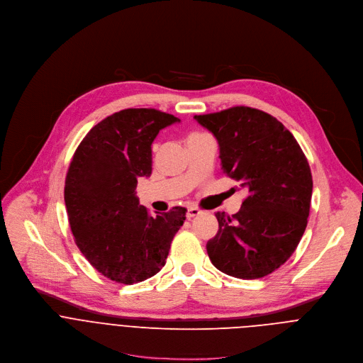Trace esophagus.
<instances>
[{
  "instance_id": "34e87169",
  "label": "esophagus",
  "mask_w": 363,
  "mask_h": 363,
  "mask_svg": "<svg viewBox=\"0 0 363 363\" xmlns=\"http://www.w3.org/2000/svg\"><path fill=\"white\" fill-rule=\"evenodd\" d=\"M201 211L197 208V207H190L189 210H187V219H193V217H196V216H199Z\"/></svg>"
}]
</instances>
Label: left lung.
Returning <instances> with one entry per match:
<instances>
[{
    "instance_id": "obj_1",
    "label": "left lung",
    "mask_w": 363,
    "mask_h": 363,
    "mask_svg": "<svg viewBox=\"0 0 363 363\" xmlns=\"http://www.w3.org/2000/svg\"><path fill=\"white\" fill-rule=\"evenodd\" d=\"M219 141L223 173L249 190L236 214L214 213L207 242L216 269L259 279L296 250L311 211L313 180L299 143L277 118L246 106L194 116Z\"/></svg>"
}]
</instances>
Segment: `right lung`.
I'll return each instance as SVG.
<instances>
[{"instance_id":"1","label":"right lung","mask_w":363,"mask_h":363,"mask_svg":"<svg viewBox=\"0 0 363 363\" xmlns=\"http://www.w3.org/2000/svg\"><path fill=\"white\" fill-rule=\"evenodd\" d=\"M177 117L156 108H125L96 124L71 159L64 201L74 242L110 280L133 284L162 270L186 220L176 206L152 216L138 204L137 179L152 174V143Z\"/></svg>"}]
</instances>
